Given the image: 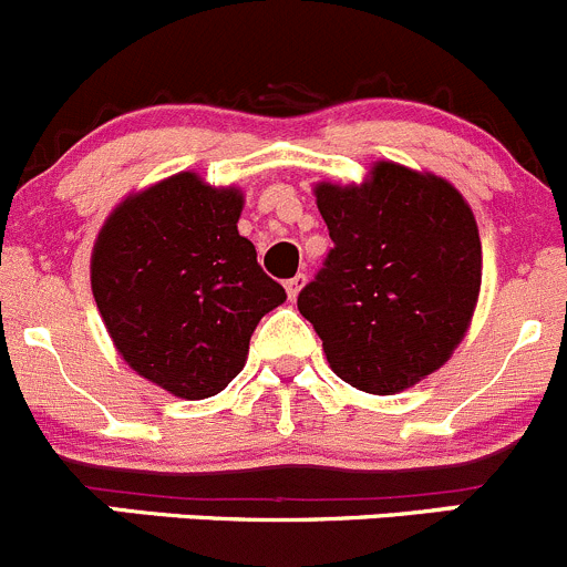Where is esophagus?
I'll return each mask as SVG.
<instances>
[{
    "label": "esophagus",
    "instance_id": "esophagus-1",
    "mask_svg": "<svg viewBox=\"0 0 567 567\" xmlns=\"http://www.w3.org/2000/svg\"><path fill=\"white\" fill-rule=\"evenodd\" d=\"M302 284H306V276H302V272H297L295 278H289V281H286V295H289V300H295V297L300 295Z\"/></svg>",
    "mask_w": 567,
    "mask_h": 567
}]
</instances>
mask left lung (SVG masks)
<instances>
[{
    "label": "left lung",
    "mask_w": 567,
    "mask_h": 567,
    "mask_svg": "<svg viewBox=\"0 0 567 567\" xmlns=\"http://www.w3.org/2000/svg\"><path fill=\"white\" fill-rule=\"evenodd\" d=\"M333 248L297 308L330 369L394 394L441 369L466 336L482 281L480 231L450 182L380 162L361 187L319 184Z\"/></svg>",
    "instance_id": "left-lung-1"
}]
</instances>
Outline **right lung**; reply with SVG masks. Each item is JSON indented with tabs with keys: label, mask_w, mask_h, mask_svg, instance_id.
Returning a JSON list of instances; mask_svg holds the SVG:
<instances>
[{
	"label": "right lung",
	"mask_w": 567,
	"mask_h": 567,
	"mask_svg": "<svg viewBox=\"0 0 567 567\" xmlns=\"http://www.w3.org/2000/svg\"><path fill=\"white\" fill-rule=\"evenodd\" d=\"M239 189L178 173L123 200L93 248V297L117 352L182 400L220 394L259 319L286 300L239 237Z\"/></svg>",
	"instance_id": "1"
}]
</instances>
